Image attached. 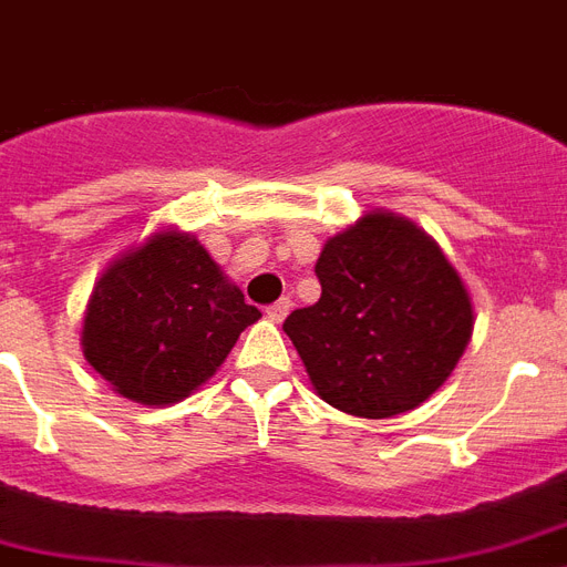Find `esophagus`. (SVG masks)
<instances>
[{
	"mask_svg": "<svg viewBox=\"0 0 567 567\" xmlns=\"http://www.w3.org/2000/svg\"><path fill=\"white\" fill-rule=\"evenodd\" d=\"M293 309V300L291 297H282V300H276L274 306H267V318L276 320V323H282L288 318V311Z\"/></svg>",
	"mask_w": 567,
	"mask_h": 567,
	"instance_id": "1",
	"label": "esophagus"
}]
</instances>
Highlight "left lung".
Masks as SVG:
<instances>
[{"label":"left lung","instance_id":"left-lung-1","mask_svg":"<svg viewBox=\"0 0 567 567\" xmlns=\"http://www.w3.org/2000/svg\"><path fill=\"white\" fill-rule=\"evenodd\" d=\"M320 300L282 329L311 385L355 417H394L444 385L474 329L458 274L403 217L364 214L327 240Z\"/></svg>","mask_w":567,"mask_h":567}]
</instances>
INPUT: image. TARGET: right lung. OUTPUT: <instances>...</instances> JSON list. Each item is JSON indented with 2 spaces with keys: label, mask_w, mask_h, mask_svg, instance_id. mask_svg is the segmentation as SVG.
<instances>
[{
  "label": "right lung",
  "mask_w": 567,
  "mask_h": 567,
  "mask_svg": "<svg viewBox=\"0 0 567 567\" xmlns=\"http://www.w3.org/2000/svg\"><path fill=\"white\" fill-rule=\"evenodd\" d=\"M258 318L199 240L167 231L102 274L84 315V359L128 400L167 405L203 385Z\"/></svg>",
  "instance_id": "obj_1"
}]
</instances>
